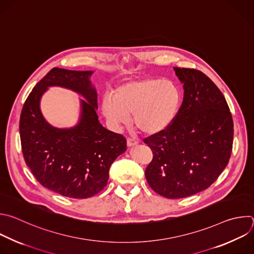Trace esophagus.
Here are the masks:
<instances>
[{
    "instance_id": "34e87169",
    "label": "esophagus",
    "mask_w": 254,
    "mask_h": 254,
    "mask_svg": "<svg viewBox=\"0 0 254 254\" xmlns=\"http://www.w3.org/2000/svg\"><path fill=\"white\" fill-rule=\"evenodd\" d=\"M138 144V141L134 138H127V145L129 147H132V146H135Z\"/></svg>"
}]
</instances>
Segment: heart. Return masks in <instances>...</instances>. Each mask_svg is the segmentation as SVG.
Returning a JSON list of instances; mask_svg holds the SVG:
<instances>
[{
  "instance_id": "b5f03b06",
  "label": "heart",
  "mask_w": 254,
  "mask_h": 254,
  "mask_svg": "<svg viewBox=\"0 0 254 254\" xmlns=\"http://www.w3.org/2000/svg\"><path fill=\"white\" fill-rule=\"evenodd\" d=\"M182 104V93L172 81L145 78L120 85L113 99L105 97L102 110L110 124L119 128L133 116V124L141 133L158 135L175 121Z\"/></svg>"
}]
</instances>
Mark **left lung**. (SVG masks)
Instances as JSON below:
<instances>
[{"label":"left lung","mask_w":254,"mask_h":254,"mask_svg":"<svg viewBox=\"0 0 254 254\" xmlns=\"http://www.w3.org/2000/svg\"><path fill=\"white\" fill-rule=\"evenodd\" d=\"M174 70L184 84L178 116L164 132L143 139L153 153L146 180L169 199L196 194L215 182L233 144L232 115L218 87L199 70Z\"/></svg>","instance_id":"obj_1"}]
</instances>
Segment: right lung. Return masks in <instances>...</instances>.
I'll list each match as a JSON object with an SVG mask.
<instances>
[{
    "instance_id": "obj_1",
    "label": "right lung",
    "mask_w": 254,
    "mask_h": 254,
    "mask_svg": "<svg viewBox=\"0 0 254 254\" xmlns=\"http://www.w3.org/2000/svg\"><path fill=\"white\" fill-rule=\"evenodd\" d=\"M92 71L53 68L34 87L20 117V138L27 166L38 182L56 193L89 198L107 185L109 169L127 149L126 138L107 130L98 121L97 93ZM50 85L71 88L84 95L79 124L71 129L49 126L39 111L41 94Z\"/></svg>"
}]
</instances>
